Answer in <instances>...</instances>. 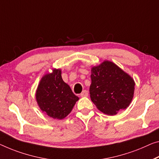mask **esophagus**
<instances>
[{
    "label": "esophagus",
    "instance_id": "esophagus-1",
    "mask_svg": "<svg viewBox=\"0 0 159 159\" xmlns=\"http://www.w3.org/2000/svg\"><path fill=\"white\" fill-rule=\"evenodd\" d=\"M80 96H81L82 97H87V96H88V92L87 91V90H83L82 93L80 94Z\"/></svg>",
    "mask_w": 159,
    "mask_h": 159
}]
</instances>
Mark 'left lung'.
Segmentation results:
<instances>
[{
    "mask_svg": "<svg viewBox=\"0 0 159 159\" xmlns=\"http://www.w3.org/2000/svg\"><path fill=\"white\" fill-rule=\"evenodd\" d=\"M91 100L100 111L115 115L131 104L135 82L114 62L104 60L91 68Z\"/></svg>",
    "mask_w": 159,
    "mask_h": 159,
    "instance_id": "1",
    "label": "left lung"
}]
</instances>
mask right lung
<instances>
[{"label": "right lung", "instance_id": "right-lung-1", "mask_svg": "<svg viewBox=\"0 0 159 159\" xmlns=\"http://www.w3.org/2000/svg\"><path fill=\"white\" fill-rule=\"evenodd\" d=\"M62 70H52L41 78L35 92L40 110L55 119H63L72 110L79 97L62 78Z\"/></svg>", "mask_w": 159, "mask_h": 159}]
</instances>
